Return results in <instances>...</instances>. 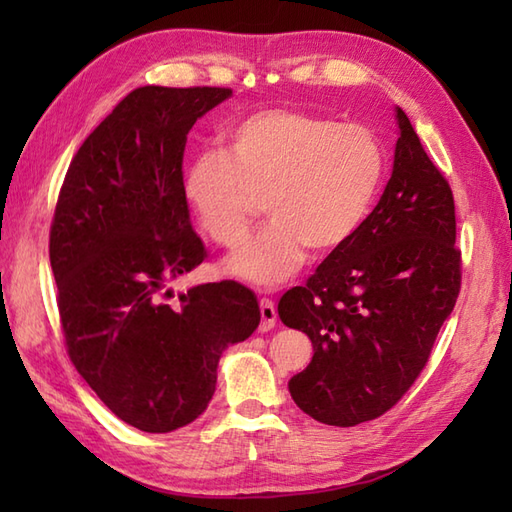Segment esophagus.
I'll return each mask as SVG.
<instances>
[{"instance_id": "esophagus-1", "label": "esophagus", "mask_w": 512, "mask_h": 512, "mask_svg": "<svg viewBox=\"0 0 512 512\" xmlns=\"http://www.w3.org/2000/svg\"><path fill=\"white\" fill-rule=\"evenodd\" d=\"M259 312H262V323H259V330L268 332L275 328L277 323V310H275V303L270 299H259Z\"/></svg>"}]
</instances>
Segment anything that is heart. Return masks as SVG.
<instances>
[{
	"label": "heart",
	"instance_id": "obj_1",
	"mask_svg": "<svg viewBox=\"0 0 512 512\" xmlns=\"http://www.w3.org/2000/svg\"><path fill=\"white\" fill-rule=\"evenodd\" d=\"M383 171V147L365 125L270 107L228 129L226 156H195L182 189L204 233L226 250L248 242L266 200L273 222L228 268L275 286L297 273L308 250L330 255L350 242Z\"/></svg>",
	"mask_w": 512,
	"mask_h": 512
}]
</instances>
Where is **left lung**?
Wrapping results in <instances>:
<instances>
[{"label":"left lung","instance_id":"8db88e82","mask_svg":"<svg viewBox=\"0 0 512 512\" xmlns=\"http://www.w3.org/2000/svg\"><path fill=\"white\" fill-rule=\"evenodd\" d=\"M396 118L394 171L376 209L277 306L281 323L314 347L290 396L332 427L374 420L407 394L462 286L449 180L400 107Z\"/></svg>","mask_w":512,"mask_h":512}]
</instances>
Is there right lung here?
I'll use <instances>...</instances> for the list:
<instances>
[{"mask_svg":"<svg viewBox=\"0 0 512 512\" xmlns=\"http://www.w3.org/2000/svg\"><path fill=\"white\" fill-rule=\"evenodd\" d=\"M231 88L129 92L76 151L50 224L65 350L123 422L169 433L209 405L217 363L257 330V297L237 281L169 284L206 259L189 222L182 158L200 116Z\"/></svg>","mask_w":512,"mask_h":512,"instance_id":"obj_1","label":"right lung"}]
</instances>
